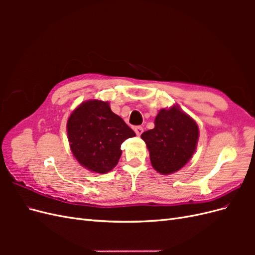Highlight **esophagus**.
<instances>
[{"label":"esophagus","mask_w":255,"mask_h":255,"mask_svg":"<svg viewBox=\"0 0 255 255\" xmlns=\"http://www.w3.org/2000/svg\"><path fill=\"white\" fill-rule=\"evenodd\" d=\"M134 130H135V133H136L137 136H140L142 134V132H143V128L141 127H136L134 128Z\"/></svg>","instance_id":"34e87169"}]
</instances>
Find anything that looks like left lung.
I'll return each mask as SVG.
<instances>
[{"mask_svg": "<svg viewBox=\"0 0 255 255\" xmlns=\"http://www.w3.org/2000/svg\"><path fill=\"white\" fill-rule=\"evenodd\" d=\"M154 125V128L141 134L153 168L165 175L179 171L196 151L199 139L196 121L174 105L160 110Z\"/></svg>", "mask_w": 255, "mask_h": 255, "instance_id": "obj_1", "label": "left lung"}]
</instances>
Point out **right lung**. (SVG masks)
<instances>
[{
  "instance_id": "right-lung-1",
  "label": "right lung",
  "mask_w": 255,
  "mask_h": 255,
  "mask_svg": "<svg viewBox=\"0 0 255 255\" xmlns=\"http://www.w3.org/2000/svg\"><path fill=\"white\" fill-rule=\"evenodd\" d=\"M73 156L90 171L106 173L118 164L121 143L134 137V130L112 112L110 103L89 100L72 112L67 122Z\"/></svg>"
}]
</instances>
